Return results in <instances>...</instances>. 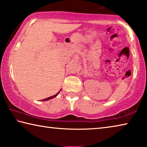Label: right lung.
<instances>
[{
  "label": "right lung",
  "instance_id": "obj_1",
  "mask_svg": "<svg viewBox=\"0 0 147 147\" xmlns=\"http://www.w3.org/2000/svg\"><path fill=\"white\" fill-rule=\"evenodd\" d=\"M61 89H60V90H59V91L58 92V93H56V94H54V95H53V96H49V97H48V98L43 99V101H47V100H51V99L53 98H54V97H56V96H58V94H59V92L61 91Z\"/></svg>",
  "mask_w": 147,
  "mask_h": 147
}]
</instances>
